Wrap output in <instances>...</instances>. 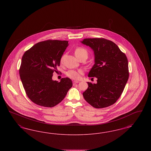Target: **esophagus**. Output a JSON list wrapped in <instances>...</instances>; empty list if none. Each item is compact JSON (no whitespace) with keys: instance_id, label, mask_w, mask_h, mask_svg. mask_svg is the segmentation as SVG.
<instances>
[{"instance_id":"esophagus-1","label":"esophagus","mask_w":151,"mask_h":151,"mask_svg":"<svg viewBox=\"0 0 151 151\" xmlns=\"http://www.w3.org/2000/svg\"><path fill=\"white\" fill-rule=\"evenodd\" d=\"M79 83V81H73V85H75V84H77V83Z\"/></svg>"}]
</instances>
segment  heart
Returning a JSON list of instances; mask_svg holds the SVG:
<instances>
[{"label": "heart", "mask_w": 151, "mask_h": 151, "mask_svg": "<svg viewBox=\"0 0 151 151\" xmlns=\"http://www.w3.org/2000/svg\"><path fill=\"white\" fill-rule=\"evenodd\" d=\"M75 54L76 57H79L83 55H88L87 51L83 47H78L75 51ZM64 59V55L62 56L60 59V62L63 63ZM83 73L82 71L81 70H70L67 72V75L70 78L73 79H79L81 74Z\"/></svg>", "instance_id": "heart-1"}]
</instances>
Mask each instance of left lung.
Wrapping results in <instances>:
<instances>
[{
  "instance_id": "left-lung-1",
  "label": "left lung",
  "mask_w": 151,
  "mask_h": 151,
  "mask_svg": "<svg viewBox=\"0 0 151 151\" xmlns=\"http://www.w3.org/2000/svg\"><path fill=\"white\" fill-rule=\"evenodd\" d=\"M80 42L93 51L94 64L88 77L97 79L88 82L83 95L88 103L97 109L114 104L124 90L129 76L128 60L113 42L104 38H86Z\"/></svg>"
}]
</instances>
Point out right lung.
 <instances>
[{"mask_svg":"<svg viewBox=\"0 0 151 151\" xmlns=\"http://www.w3.org/2000/svg\"><path fill=\"white\" fill-rule=\"evenodd\" d=\"M68 45L67 41L47 40L36 43L24 54L20 79L28 97L37 105L53 107L65 99L72 87L70 78H62L60 82L52 79Z\"/></svg>","mask_w":151,"mask_h":151,"instance_id":"1","label":"right lung"}]
</instances>
